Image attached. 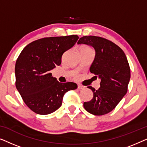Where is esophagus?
<instances>
[{"label":"esophagus","instance_id":"obj_1","mask_svg":"<svg viewBox=\"0 0 147 147\" xmlns=\"http://www.w3.org/2000/svg\"><path fill=\"white\" fill-rule=\"evenodd\" d=\"M78 89L79 90H82L84 89V87H83V86H82L81 85H78Z\"/></svg>","mask_w":147,"mask_h":147}]
</instances>
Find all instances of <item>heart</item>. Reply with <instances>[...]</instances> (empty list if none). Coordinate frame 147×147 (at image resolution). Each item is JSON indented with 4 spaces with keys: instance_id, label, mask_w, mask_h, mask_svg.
I'll return each instance as SVG.
<instances>
[{
    "instance_id": "heart-1",
    "label": "heart",
    "mask_w": 147,
    "mask_h": 147,
    "mask_svg": "<svg viewBox=\"0 0 147 147\" xmlns=\"http://www.w3.org/2000/svg\"><path fill=\"white\" fill-rule=\"evenodd\" d=\"M81 49H90L89 47H86V46H84V47H82Z\"/></svg>"
}]
</instances>
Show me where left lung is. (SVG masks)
<instances>
[{"label": "left lung", "instance_id": "left-lung-1", "mask_svg": "<svg viewBox=\"0 0 147 147\" xmlns=\"http://www.w3.org/2000/svg\"><path fill=\"white\" fill-rule=\"evenodd\" d=\"M78 44H85L93 48L95 57L90 71L98 77L100 87L93 92V98L84 103L90 114L101 116L114 110L127 92L130 79V69L125 53L113 42L100 37L84 36Z\"/></svg>", "mask_w": 147, "mask_h": 147}]
</instances>
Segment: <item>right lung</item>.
<instances>
[{"label":"right lung","mask_w":147,"mask_h":147,"mask_svg":"<svg viewBox=\"0 0 147 147\" xmlns=\"http://www.w3.org/2000/svg\"><path fill=\"white\" fill-rule=\"evenodd\" d=\"M78 39V35L43 38L29 43L20 53L15 64L16 88L36 114L55 112L61 106L64 94L78 88L74 82L60 83L50 72L61 65L63 53Z\"/></svg>","instance_id":"1"}]
</instances>
